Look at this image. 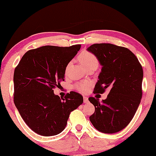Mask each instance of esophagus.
I'll return each instance as SVG.
<instances>
[{
  "mask_svg": "<svg viewBox=\"0 0 156 156\" xmlns=\"http://www.w3.org/2000/svg\"><path fill=\"white\" fill-rule=\"evenodd\" d=\"M89 99L87 97H84V103H88Z\"/></svg>",
  "mask_w": 156,
  "mask_h": 156,
  "instance_id": "obj_1",
  "label": "esophagus"
}]
</instances>
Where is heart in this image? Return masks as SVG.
Listing matches in <instances>:
<instances>
[{
  "instance_id": "obj_1",
  "label": "heart",
  "mask_w": 156,
  "mask_h": 156,
  "mask_svg": "<svg viewBox=\"0 0 156 156\" xmlns=\"http://www.w3.org/2000/svg\"><path fill=\"white\" fill-rule=\"evenodd\" d=\"M78 60L82 65L85 67V69H90V68H94V69H97L99 66V61L98 59L91 52H87V51H83L81 52L80 55L78 56ZM71 65V62H69L67 65L66 66L65 69V73L67 74L68 70ZM89 85V82H80L75 84L74 88L76 90L82 93H85L88 89Z\"/></svg>"
}]
</instances>
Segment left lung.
<instances>
[{
    "label": "left lung",
    "mask_w": 156,
    "mask_h": 156,
    "mask_svg": "<svg viewBox=\"0 0 156 156\" xmlns=\"http://www.w3.org/2000/svg\"><path fill=\"white\" fill-rule=\"evenodd\" d=\"M101 65L94 93L109 94L101 102L89 97L95 112L89 117L94 127L104 133H114L126 127L133 118L142 97V66L129 49L109 43L87 48Z\"/></svg>",
    "instance_id": "1"
}]
</instances>
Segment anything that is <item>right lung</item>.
Segmentation results:
<instances>
[{
	"label": "right lung",
	"instance_id": "add662e5",
	"mask_svg": "<svg viewBox=\"0 0 156 156\" xmlns=\"http://www.w3.org/2000/svg\"><path fill=\"white\" fill-rule=\"evenodd\" d=\"M80 48V44L48 45L30 50L15 69V105L25 123L39 135L61 133L70 112L83 103V97L77 92L71 91L60 99L53 90L65 80L66 66Z\"/></svg>",
	"mask_w": 156,
	"mask_h": 156
}]
</instances>
